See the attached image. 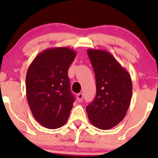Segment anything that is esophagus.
<instances>
[{
	"label": "esophagus",
	"instance_id": "esophagus-1",
	"mask_svg": "<svg viewBox=\"0 0 158 158\" xmlns=\"http://www.w3.org/2000/svg\"><path fill=\"white\" fill-rule=\"evenodd\" d=\"M76 97H77L78 101H79V102H81L82 101V98H83V95H82V93H78Z\"/></svg>",
	"mask_w": 158,
	"mask_h": 158
}]
</instances>
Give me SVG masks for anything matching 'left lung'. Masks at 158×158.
<instances>
[{
    "instance_id": "8db88e82",
    "label": "left lung",
    "mask_w": 158,
    "mask_h": 158,
    "mask_svg": "<svg viewBox=\"0 0 158 158\" xmlns=\"http://www.w3.org/2000/svg\"><path fill=\"white\" fill-rule=\"evenodd\" d=\"M87 53L95 73L96 95L85 109L94 126L108 130L126 115L132 95L131 79L110 52L89 49Z\"/></svg>"
}]
</instances>
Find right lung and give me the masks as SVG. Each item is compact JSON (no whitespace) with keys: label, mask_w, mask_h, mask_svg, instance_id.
I'll return each instance as SVG.
<instances>
[{"label":"right lung","mask_w":158,"mask_h":158,"mask_svg":"<svg viewBox=\"0 0 158 158\" xmlns=\"http://www.w3.org/2000/svg\"><path fill=\"white\" fill-rule=\"evenodd\" d=\"M76 56L69 47L49 48L38 54L28 68V104L36 122L45 128H59L67 122L75 101L68 69Z\"/></svg>","instance_id":"add662e5"}]
</instances>
